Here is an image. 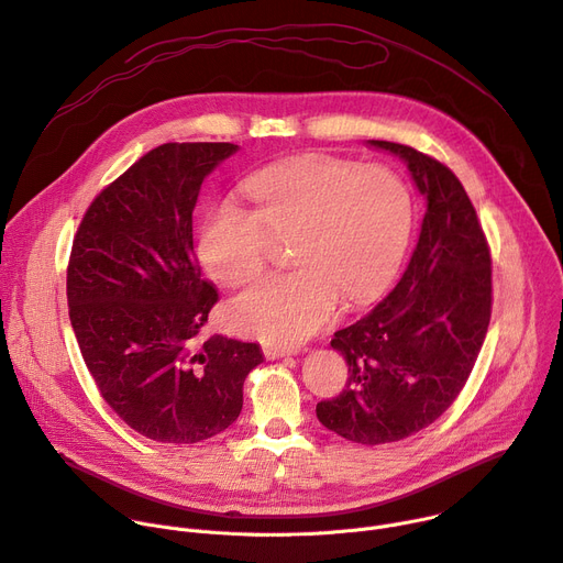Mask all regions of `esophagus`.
<instances>
[{
    "instance_id": "34e87169",
    "label": "esophagus",
    "mask_w": 563,
    "mask_h": 563,
    "mask_svg": "<svg viewBox=\"0 0 563 563\" xmlns=\"http://www.w3.org/2000/svg\"><path fill=\"white\" fill-rule=\"evenodd\" d=\"M263 352H265L267 360H280V356H287V354H291V352H289V347H283V345H274V343H265V345H263Z\"/></svg>"
}]
</instances>
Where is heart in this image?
<instances>
[{
  "mask_svg": "<svg viewBox=\"0 0 563 563\" xmlns=\"http://www.w3.org/2000/svg\"><path fill=\"white\" fill-rule=\"evenodd\" d=\"M242 188L251 211L224 201L201 224L203 267L238 287L267 269L276 244H291L287 258L298 267L231 302L229 321L242 334L296 345L332 321L339 298H375L404 258L413 197L384 166L305 155L253 173Z\"/></svg>",
  "mask_w": 563,
  "mask_h": 563,
  "instance_id": "b5f03b06",
  "label": "heart"
}]
</instances>
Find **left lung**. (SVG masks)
Returning a JSON list of instances; mask_svg holds the SVG:
<instances>
[{
	"label": "left lung",
	"instance_id": "8db88e82",
	"mask_svg": "<svg viewBox=\"0 0 563 563\" xmlns=\"http://www.w3.org/2000/svg\"><path fill=\"white\" fill-rule=\"evenodd\" d=\"M371 145L404 159L427 211L395 289L330 343L343 354L347 382L317 404V418L368 446L413 435L446 411L470 379L492 317V255L463 184L411 145Z\"/></svg>",
	"mask_w": 563,
	"mask_h": 563
}]
</instances>
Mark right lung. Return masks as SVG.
I'll use <instances>...</instances> for the list:
<instances>
[{"mask_svg": "<svg viewBox=\"0 0 563 563\" xmlns=\"http://www.w3.org/2000/svg\"><path fill=\"white\" fill-rule=\"evenodd\" d=\"M233 143H164L100 190L78 227L67 267L69 319L89 375L136 433L192 444L242 411L258 343H197L218 302L192 249L201 181Z\"/></svg>", "mask_w": 563, "mask_h": 563, "instance_id": "add662e5", "label": "right lung"}]
</instances>
